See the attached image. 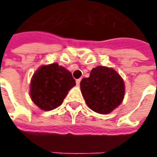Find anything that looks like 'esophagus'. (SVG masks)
<instances>
[{"label": "esophagus", "instance_id": "1", "mask_svg": "<svg viewBox=\"0 0 157 157\" xmlns=\"http://www.w3.org/2000/svg\"><path fill=\"white\" fill-rule=\"evenodd\" d=\"M81 78H80V79H77V80H76V86H80V82H81Z\"/></svg>", "mask_w": 157, "mask_h": 157}]
</instances>
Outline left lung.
<instances>
[{
    "label": "left lung",
    "instance_id": "1",
    "mask_svg": "<svg viewBox=\"0 0 157 157\" xmlns=\"http://www.w3.org/2000/svg\"><path fill=\"white\" fill-rule=\"evenodd\" d=\"M80 85L88 107L98 113H110L124 99V81L112 68H93L89 77L82 79Z\"/></svg>",
    "mask_w": 157,
    "mask_h": 157
}]
</instances>
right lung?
I'll list each match as a JSON object with an SVG mask.
<instances>
[{"label":"right lung","instance_id":"right-lung-1","mask_svg":"<svg viewBox=\"0 0 157 157\" xmlns=\"http://www.w3.org/2000/svg\"><path fill=\"white\" fill-rule=\"evenodd\" d=\"M75 85L71 73L62 66L57 63L43 66L31 80V99L41 109L52 110L63 103Z\"/></svg>","mask_w":157,"mask_h":157}]
</instances>
